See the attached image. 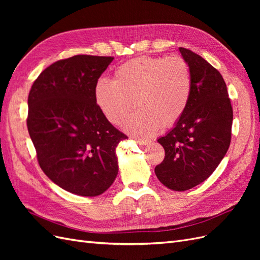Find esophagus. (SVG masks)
<instances>
[{
	"mask_svg": "<svg viewBox=\"0 0 260 260\" xmlns=\"http://www.w3.org/2000/svg\"><path fill=\"white\" fill-rule=\"evenodd\" d=\"M137 142L140 144V145H147V144H149L151 143V141H148V140H142V139H135Z\"/></svg>",
	"mask_w": 260,
	"mask_h": 260,
	"instance_id": "1",
	"label": "esophagus"
}]
</instances>
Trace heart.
Listing matches in <instances>:
<instances>
[{
	"label": "heart",
	"mask_w": 260,
	"mask_h": 260,
	"mask_svg": "<svg viewBox=\"0 0 260 260\" xmlns=\"http://www.w3.org/2000/svg\"><path fill=\"white\" fill-rule=\"evenodd\" d=\"M192 93V77L180 56L140 57L116 69L113 81L94 86L95 104L105 119L119 124L132 107L139 108L122 122L133 137H151L159 128L175 125L184 114Z\"/></svg>",
	"instance_id": "heart-1"
}]
</instances>
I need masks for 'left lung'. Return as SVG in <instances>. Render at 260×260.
Instances as JSON below:
<instances>
[{
    "label": "left lung",
    "mask_w": 260,
    "mask_h": 260,
    "mask_svg": "<svg viewBox=\"0 0 260 260\" xmlns=\"http://www.w3.org/2000/svg\"><path fill=\"white\" fill-rule=\"evenodd\" d=\"M192 77V93L180 120L157 142L165 158L155 167L160 182L186 191L204 182L223 159L231 142L233 111L222 76L200 55L179 48Z\"/></svg>",
    "instance_id": "left-lung-1"
}]
</instances>
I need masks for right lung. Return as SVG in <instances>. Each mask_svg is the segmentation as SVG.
<instances>
[{"instance_id": "right-lung-1", "label": "right lung", "mask_w": 260, "mask_h": 260, "mask_svg": "<svg viewBox=\"0 0 260 260\" xmlns=\"http://www.w3.org/2000/svg\"><path fill=\"white\" fill-rule=\"evenodd\" d=\"M114 57L76 55L54 62L34 82L27 127L39 165L55 184L98 196L118 175L116 147L128 139L101 114L94 86Z\"/></svg>"}]
</instances>
